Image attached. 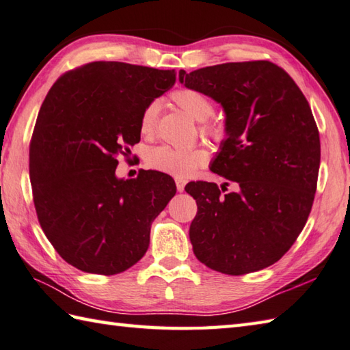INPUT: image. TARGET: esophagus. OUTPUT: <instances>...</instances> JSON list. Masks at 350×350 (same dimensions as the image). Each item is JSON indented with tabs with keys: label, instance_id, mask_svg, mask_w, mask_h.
Here are the masks:
<instances>
[{
	"label": "esophagus",
	"instance_id": "1",
	"mask_svg": "<svg viewBox=\"0 0 350 350\" xmlns=\"http://www.w3.org/2000/svg\"><path fill=\"white\" fill-rule=\"evenodd\" d=\"M175 184H176V190L178 191H184V187H185V181L184 180H181V178H176Z\"/></svg>",
	"mask_w": 350,
	"mask_h": 350
}]
</instances>
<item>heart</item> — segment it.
<instances>
[{"label": "heart", "instance_id": "heart-1", "mask_svg": "<svg viewBox=\"0 0 350 350\" xmlns=\"http://www.w3.org/2000/svg\"><path fill=\"white\" fill-rule=\"evenodd\" d=\"M172 99L178 107L189 113L196 120H202L199 131L206 139L222 142L226 137V128L219 120L210 119L215 113V104L211 99L196 89H178L172 94ZM159 101H149L139 116V131L144 135L154 133V128L159 118ZM208 161V152L201 146L193 148H174L167 145L155 146L146 154V165L159 170V172L172 175L176 178H187L196 169L202 167Z\"/></svg>", "mask_w": 350, "mask_h": 350}]
</instances>
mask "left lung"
<instances>
[{
	"instance_id": "1",
	"label": "left lung",
	"mask_w": 350,
	"mask_h": 350,
	"mask_svg": "<svg viewBox=\"0 0 350 350\" xmlns=\"http://www.w3.org/2000/svg\"><path fill=\"white\" fill-rule=\"evenodd\" d=\"M180 81L222 104L228 137L211 170L236 187L185 185L198 205L189 232L196 258L234 276L272 266L293 246L314 201L320 137L311 107L267 60L181 69Z\"/></svg>"
}]
</instances>
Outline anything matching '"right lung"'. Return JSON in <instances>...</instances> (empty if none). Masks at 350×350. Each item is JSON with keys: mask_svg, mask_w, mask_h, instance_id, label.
Segmentation results:
<instances>
[{"mask_svg": "<svg viewBox=\"0 0 350 350\" xmlns=\"http://www.w3.org/2000/svg\"><path fill=\"white\" fill-rule=\"evenodd\" d=\"M175 80V69L92 62L49 89L30 142V180L42 230L70 266L116 275L148 251L175 183L157 170L140 169L134 180L115 172L118 157L140 142L144 107Z\"/></svg>", "mask_w": 350, "mask_h": 350, "instance_id": "obj_1", "label": "right lung"}]
</instances>
